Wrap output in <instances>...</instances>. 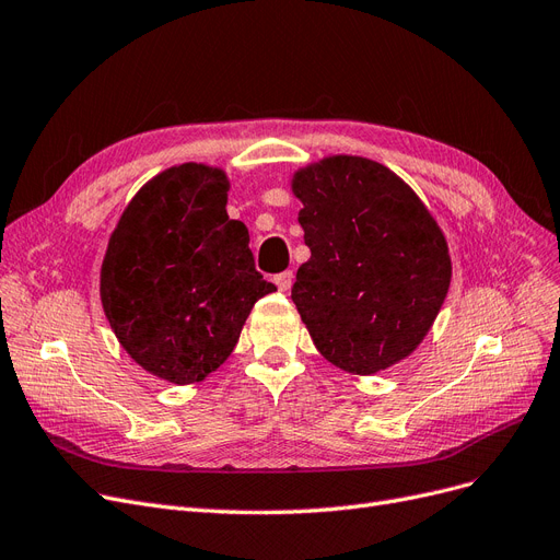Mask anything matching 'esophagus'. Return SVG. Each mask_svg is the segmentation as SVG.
Listing matches in <instances>:
<instances>
[{
    "mask_svg": "<svg viewBox=\"0 0 560 560\" xmlns=\"http://www.w3.org/2000/svg\"><path fill=\"white\" fill-rule=\"evenodd\" d=\"M293 281H295V275L291 272V269H288V272H281V275H277V277H275V283H277V288H279L281 293H288V291H291Z\"/></svg>",
    "mask_w": 560,
    "mask_h": 560,
    "instance_id": "34e87169",
    "label": "esophagus"
}]
</instances>
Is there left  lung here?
Returning a JSON list of instances; mask_svg holds the SVG:
<instances>
[{"instance_id":"left-lung-1","label":"left lung","mask_w":560,"mask_h":560,"mask_svg":"<svg viewBox=\"0 0 560 560\" xmlns=\"http://www.w3.org/2000/svg\"><path fill=\"white\" fill-rule=\"evenodd\" d=\"M312 258L293 302L320 355L371 376L406 360L436 320L452 281L447 240L427 205L383 163L335 154L295 171Z\"/></svg>"}]
</instances>
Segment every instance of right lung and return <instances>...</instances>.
Here are the masks:
<instances>
[{
	"label": "right lung",
	"instance_id": "right-lung-1",
	"mask_svg": "<svg viewBox=\"0 0 560 560\" xmlns=\"http://www.w3.org/2000/svg\"><path fill=\"white\" fill-rule=\"evenodd\" d=\"M231 182L179 163L131 198L101 262V304L131 360L175 385L205 381L275 283L254 267L248 231L228 219Z\"/></svg>",
	"mask_w": 560,
	"mask_h": 560
}]
</instances>
